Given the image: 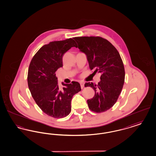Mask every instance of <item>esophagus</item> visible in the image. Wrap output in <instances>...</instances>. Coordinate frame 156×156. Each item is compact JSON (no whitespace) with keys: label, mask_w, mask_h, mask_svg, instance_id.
Wrapping results in <instances>:
<instances>
[{"label":"esophagus","mask_w":156,"mask_h":156,"mask_svg":"<svg viewBox=\"0 0 156 156\" xmlns=\"http://www.w3.org/2000/svg\"><path fill=\"white\" fill-rule=\"evenodd\" d=\"M80 85H81V87L82 89L84 87V82H81Z\"/></svg>","instance_id":"esophagus-1"}]
</instances>
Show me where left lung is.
<instances>
[{"label": "left lung", "instance_id": "1", "mask_svg": "<svg viewBox=\"0 0 156 156\" xmlns=\"http://www.w3.org/2000/svg\"><path fill=\"white\" fill-rule=\"evenodd\" d=\"M74 39L78 49L86 55L90 69L101 74L98 84H85L95 92L94 98L87 100L88 107L94 112H106L117 101L124 83V66L121 56L112 44L103 37H81Z\"/></svg>", "mask_w": 156, "mask_h": 156}]
</instances>
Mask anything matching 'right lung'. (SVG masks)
<instances>
[{"mask_svg":"<svg viewBox=\"0 0 156 156\" xmlns=\"http://www.w3.org/2000/svg\"><path fill=\"white\" fill-rule=\"evenodd\" d=\"M72 47L77 48L74 40L69 38L44 44L33 57L28 72V85L33 99L45 114L60 119L71 110L73 96L81 90L80 84L62 82L58 85L56 71L62 67V56Z\"/></svg>","mask_w":156,"mask_h":156,"instance_id":"right-lung-1","label":"right lung"}]
</instances>
